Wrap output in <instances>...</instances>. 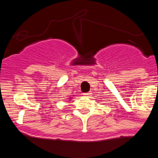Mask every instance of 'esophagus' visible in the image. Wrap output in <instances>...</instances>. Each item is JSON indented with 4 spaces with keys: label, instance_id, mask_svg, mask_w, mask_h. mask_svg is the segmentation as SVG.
<instances>
[{
    "label": "esophagus",
    "instance_id": "1",
    "mask_svg": "<svg viewBox=\"0 0 158 158\" xmlns=\"http://www.w3.org/2000/svg\"><path fill=\"white\" fill-rule=\"evenodd\" d=\"M83 95L86 96V97H89V96L91 95V92H89V93H85V94H83Z\"/></svg>",
    "mask_w": 158,
    "mask_h": 158
}]
</instances>
